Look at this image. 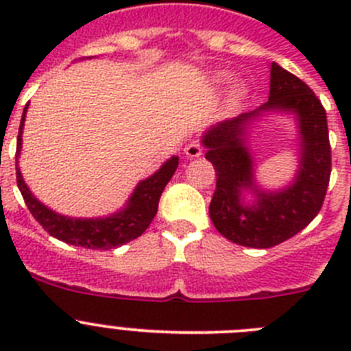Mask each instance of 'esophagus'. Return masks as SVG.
<instances>
[{"label":"esophagus","instance_id":"esophagus-1","mask_svg":"<svg viewBox=\"0 0 351 351\" xmlns=\"http://www.w3.org/2000/svg\"><path fill=\"white\" fill-rule=\"evenodd\" d=\"M184 154L188 158H198L200 154H202V145H200V142L197 141H191L190 144L184 145Z\"/></svg>","mask_w":351,"mask_h":351}]
</instances>
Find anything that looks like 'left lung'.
<instances>
[{
  "mask_svg": "<svg viewBox=\"0 0 351 351\" xmlns=\"http://www.w3.org/2000/svg\"><path fill=\"white\" fill-rule=\"evenodd\" d=\"M281 110L298 116L301 133V165L296 181L280 192H262L252 179V160L245 147L250 121L265 112ZM206 158L216 170V190L209 216L228 241L247 247H272L304 230L320 213L330 179V142L327 114L308 84L271 64L269 101L256 110L226 119L202 137ZM251 189L257 202L246 206L242 191Z\"/></svg>",
  "mask_w": 351,
  "mask_h": 351,
  "instance_id": "left-lung-1",
  "label": "left lung"
}]
</instances>
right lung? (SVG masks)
Returning <instances> with one entry per match:
<instances>
[{"label":"right lung","instance_id":"obj_1","mask_svg":"<svg viewBox=\"0 0 351 351\" xmlns=\"http://www.w3.org/2000/svg\"><path fill=\"white\" fill-rule=\"evenodd\" d=\"M26 110L27 105L24 107L21 128H19L17 156L21 153V145H23V126ZM178 165V156L167 160L158 172H154L145 181L138 182L125 209L108 216V218L91 219L68 218V216H61V214L45 207L33 197V193L24 182L23 176H21L19 167H15V170H17V186L23 193L24 202H26L29 213L33 214V218L43 226V230L49 232L52 237L60 239L63 243L73 244V246L88 247V250H112V247L123 246V244L130 243V241L144 234L145 228L151 225V221L156 216L161 193L172 179Z\"/></svg>","mask_w":351,"mask_h":351}]
</instances>
